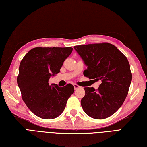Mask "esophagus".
<instances>
[{
  "label": "esophagus",
  "instance_id": "esophagus-1",
  "mask_svg": "<svg viewBox=\"0 0 147 147\" xmlns=\"http://www.w3.org/2000/svg\"><path fill=\"white\" fill-rule=\"evenodd\" d=\"M73 86H74V89H79V88H80V87L79 86H78V85H76V84H73Z\"/></svg>",
  "mask_w": 147,
  "mask_h": 147
}]
</instances>
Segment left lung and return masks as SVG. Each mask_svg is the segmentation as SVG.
Returning <instances> with one entry per match:
<instances>
[{"label": "left lung", "mask_w": 147, "mask_h": 147, "mask_svg": "<svg viewBox=\"0 0 147 147\" xmlns=\"http://www.w3.org/2000/svg\"><path fill=\"white\" fill-rule=\"evenodd\" d=\"M88 67L84 76L101 82L98 90L84 88L81 105L87 115L96 119L109 117L123 104L131 82L126 57L113 45L104 43L74 46Z\"/></svg>", "instance_id": "1"}]
</instances>
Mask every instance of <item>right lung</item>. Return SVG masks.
Returning a JSON list of instances; mask_svg holds the SVG:
<instances>
[{
    "label": "right lung",
    "mask_w": 147,
    "mask_h": 147,
    "mask_svg": "<svg viewBox=\"0 0 147 147\" xmlns=\"http://www.w3.org/2000/svg\"><path fill=\"white\" fill-rule=\"evenodd\" d=\"M72 51L71 47H36L29 51L21 61L17 84L22 98L39 117H58L74 93V86L71 84L62 88L49 84L51 77L59 73Z\"/></svg>",
    "instance_id": "add662e5"
}]
</instances>
